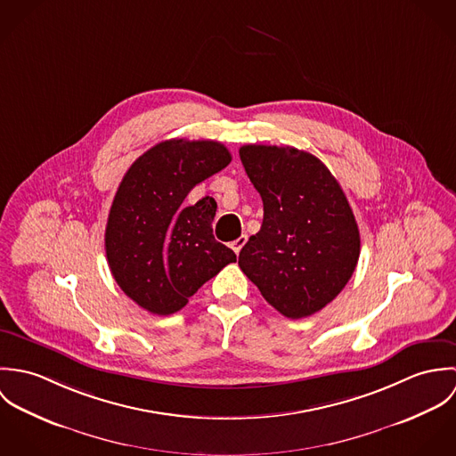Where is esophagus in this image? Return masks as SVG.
<instances>
[{
    "instance_id": "obj_1",
    "label": "esophagus",
    "mask_w": 456,
    "mask_h": 456,
    "mask_svg": "<svg viewBox=\"0 0 456 456\" xmlns=\"http://www.w3.org/2000/svg\"><path fill=\"white\" fill-rule=\"evenodd\" d=\"M246 242H248V237H246V235H240V237H239L237 240H233L230 246H232V249L239 255V253L242 251V248H244V244H246Z\"/></svg>"
}]
</instances>
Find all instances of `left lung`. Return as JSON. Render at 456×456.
I'll list each match as a JSON object with an SVG mask.
<instances>
[{"mask_svg":"<svg viewBox=\"0 0 456 456\" xmlns=\"http://www.w3.org/2000/svg\"><path fill=\"white\" fill-rule=\"evenodd\" d=\"M263 200V223L239 255L242 272L282 316L307 318L330 304L360 258V232L337 179L295 147L242 145Z\"/></svg>","mask_w":456,"mask_h":456,"instance_id":"left-lung-1","label":"left lung"}]
</instances>
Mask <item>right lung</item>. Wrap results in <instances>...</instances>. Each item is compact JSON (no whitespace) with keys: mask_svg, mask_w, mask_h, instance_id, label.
<instances>
[{"mask_svg":"<svg viewBox=\"0 0 456 456\" xmlns=\"http://www.w3.org/2000/svg\"><path fill=\"white\" fill-rule=\"evenodd\" d=\"M230 161L219 142L172 138L125 174L109 212L105 251L116 282L142 309L158 316L181 311L200 286L237 261L214 239V198L184 205L196 184Z\"/></svg>","mask_w":456,"mask_h":456,"instance_id":"obj_1","label":"right lung"}]
</instances>
